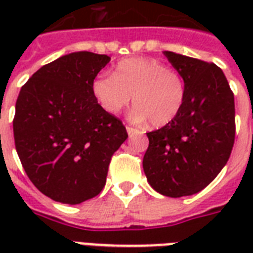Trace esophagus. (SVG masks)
Returning a JSON list of instances; mask_svg holds the SVG:
<instances>
[{
	"label": "esophagus",
	"mask_w": 253,
	"mask_h": 253,
	"mask_svg": "<svg viewBox=\"0 0 253 253\" xmlns=\"http://www.w3.org/2000/svg\"><path fill=\"white\" fill-rule=\"evenodd\" d=\"M126 130H127V134H128V135L139 134V132H140V131H139L138 128H134V127H131V126H127Z\"/></svg>",
	"instance_id": "obj_1"
}]
</instances>
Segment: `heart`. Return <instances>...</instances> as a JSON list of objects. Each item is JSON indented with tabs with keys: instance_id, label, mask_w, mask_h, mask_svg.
Instances as JSON below:
<instances>
[{
	"instance_id": "1",
	"label": "heart",
	"mask_w": 253,
	"mask_h": 253,
	"mask_svg": "<svg viewBox=\"0 0 253 253\" xmlns=\"http://www.w3.org/2000/svg\"><path fill=\"white\" fill-rule=\"evenodd\" d=\"M91 90L103 110L110 114L130 105L135 109L131 118L155 127L167 126L180 114L186 86L180 73L155 59L130 57L121 60L114 75H99Z\"/></svg>"
}]
</instances>
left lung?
<instances>
[{
	"label": "left lung",
	"mask_w": 253,
	"mask_h": 253,
	"mask_svg": "<svg viewBox=\"0 0 253 253\" xmlns=\"http://www.w3.org/2000/svg\"><path fill=\"white\" fill-rule=\"evenodd\" d=\"M185 81L180 114L147 134L143 158L148 184L178 198L201 192L222 170L235 140V102L223 71L215 64L166 51Z\"/></svg>",
	"instance_id": "8db88e82"
}]
</instances>
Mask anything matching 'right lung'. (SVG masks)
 <instances>
[{"label": "right lung", "instance_id": "obj_1", "mask_svg": "<svg viewBox=\"0 0 253 253\" xmlns=\"http://www.w3.org/2000/svg\"><path fill=\"white\" fill-rule=\"evenodd\" d=\"M110 61L80 51L43 65L22 86L13 121L15 150L44 196L77 205L101 193L126 127L95 99L91 84Z\"/></svg>", "mask_w": 253, "mask_h": 253}]
</instances>
